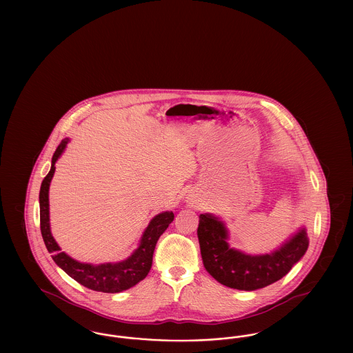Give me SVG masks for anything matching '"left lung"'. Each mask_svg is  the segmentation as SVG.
Returning <instances> with one entry per match:
<instances>
[{"instance_id": "obj_1", "label": "left lung", "mask_w": 353, "mask_h": 353, "mask_svg": "<svg viewBox=\"0 0 353 353\" xmlns=\"http://www.w3.org/2000/svg\"><path fill=\"white\" fill-rule=\"evenodd\" d=\"M197 235L206 271L221 285L245 291L263 288L283 278L308 248V236L303 228L275 252L245 254L229 248L225 223L209 213L200 216Z\"/></svg>"}]
</instances>
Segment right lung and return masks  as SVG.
<instances>
[{"mask_svg": "<svg viewBox=\"0 0 353 353\" xmlns=\"http://www.w3.org/2000/svg\"><path fill=\"white\" fill-rule=\"evenodd\" d=\"M68 143V139L62 140V143L52 154L50 172L43 179L39 190V221L43 242L46 245V249L52 254L51 256L54 262L78 283L99 292H121L137 285L148 275L152 268V258L156 243L160 235L167 230L169 223L174 219V214L173 212H163L154 216L144 230L139 248L132 252L131 256L121 262L101 265L82 263L72 259L66 252H61V248L51 234L49 188L55 172V163L65 151Z\"/></svg>", "mask_w": 353, "mask_h": 353, "instance_id": "right-lung-1", "label": "right lung"}]
</instances>
